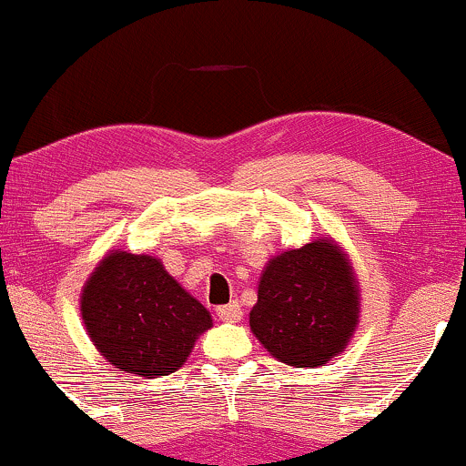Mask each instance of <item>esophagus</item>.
Instances as JSON below:
<instances>
[{
    "mask_svg": "<svg viewBox=\"0 0 466 466\" xmlns=\"http://www.w3.org/2000/svg\"><path fill=\"white\" fill-rule=\"evenodd\" d=\"M217 315L223 322H240L243 319V309H240L238 302H229L226 307H218Z\"/></svg>",
    "mask_w": 466,
    "mask_h": 466,
    "instance_id": "1",
    "label": "esophagus"
}]
</instances>
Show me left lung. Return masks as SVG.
Segmentation results:
<instances>
[{
  "mask_svg": "<svg viewBox=\"0 0 466 466\" xmlns=\"http://www.w3.org/2000/svg\"><path fill=\"white\" fill-rule=\"evenodd\" d=\"M350 256L326 237L267 260L249 329L271 357L293 368H319L346 350L361 313Z\"/></svg>",
  "mask_w": 466,
  "mask_h": 466,
  "instance_id": "obj_1",
  "label": "left lung"
}]
</instances>
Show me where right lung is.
I'll return each instance as SVG.
<instances>
[{
    "label": "right lung",
    "instance_id": "right-lung-1",
    "mask_svg": "<svg viewBox=\"0 0 466 466\" xmlns=\"http://www.w3.org/2000/svg\"><path fill=\"white\" fill-rule=\"evenodd\" d=\"M80 318L117 370L157 379L179 370L212 315L148 254L109 249L80 291Z\"/></svg>",
    "mask_w": 466,
    "mask_h": 466
}]
</instances>
